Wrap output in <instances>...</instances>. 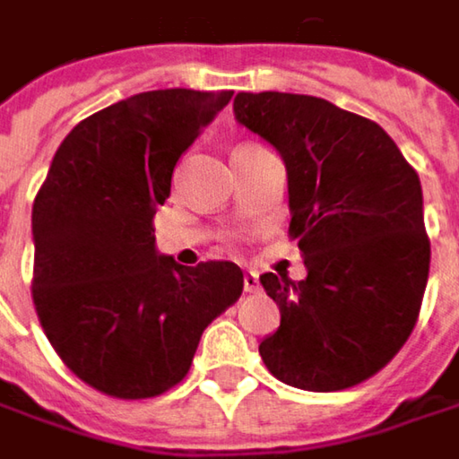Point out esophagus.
Here are the masks:
<instances>
[{
    "label": "esophagus",
    "instance_id": "34e87169",
    "mask_svg": "<svg viewBox=\"0 0 459 459\" xmlns=\"http://www.w3.org/2000/svg\"><path fill=\"white\" fill-rule=\"evenodd\" d=\"M244 290H247V293H256V290H259V275L252 273V270L244 275Z\"/></svg>",
    "mask_w": 459,
    "mask_h": 459
}]
</instances>
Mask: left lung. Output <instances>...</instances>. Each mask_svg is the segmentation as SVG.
Listing matches in <instances>:
<instances>
[{"label": "left lung", "instance_id": "left-lung-1", "mask_svg": "<svg viewBox=\"0 0 459 459\" xmlns=\"http://www.w3.org/2000/svg\"><path fill=\"white\" fill-rule=\"evenodd\" d=\"M233 114L283 158L288 233L307 264L299 283L259 278L281 309L259 356L299 390L361 385L411 337L429 281L416 169L379 124L325 98L238 93Z\"/></svg>", "mask_w": 459, "mask_h": 459}]
</instances>
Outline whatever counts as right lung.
<instances>
[{"mask_svg":"<svg viewBox=\"0 0 459 459\" xmlns=\"http://www.w3.org/2000/svg\"><path fill=\"white\" fill-rule=\"evenodd\" d=\"M230 91H148L77 124L33 203V304L85 385L145 400L178 385L204 327L244 290L233 262L181 267L155 249L176 160Z\"/></svg>","mask_w":459,"mask_h":459,"instance_id":"1","label":"right lung"}]
</instances>
